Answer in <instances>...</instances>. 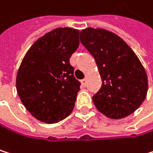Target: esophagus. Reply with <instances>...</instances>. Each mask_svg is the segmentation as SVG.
Here are the masks:
<instances>
[{"mask_svg": "<svg viewBox=\"0 0 153 153\" xmlns=\"http://www.w3.org/2000/svg\"><path fill=\"white\" fill-rule=\"evenodd\" d=\"M82 86H83V87H85V86H86V84H87V80H86V79L82 80Z\"/></svg>", "mask_w": 153, "mask_h": 153, "instance_id": "1", "label": "esophagus"}]
</instances>
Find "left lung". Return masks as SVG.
Returning <instances> with one entry per match:
<instances>
[{"instance_id": "obj_1", "label": "left lung", "mask_w": 153, "mask_h": 153, "mask_svg": "<svg viewBox=\"0 0 153 153\" xmlns=\"http://www.w3.org/2000/svg\"><path fill=\"white\" fill-rule=\"evenodd\" d=\"M81 42L94 58L102 84L92 101L108 118L119 120L134 112L148 91L146 71L130 46L113 32L86 28Z\"/></svg>"}]
</instances>
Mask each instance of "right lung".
Listing matches in <instances>:
<instances>
[{
  "label": "right lung",
  "instance_id": "add662e5",
  "mask_svg": "<svg viewBox=\"0 0 153 153\" xmlns=\"http://www.w3.org/2000/svg\"><path fill=\"white\" fill-rule=\"evenodd\" d=\"M78 30L57 28L30 46L20 65L16 89L30 113L45 123H56L71 114L81 82L70 64L79 47Z\"/></svg>",
  "mask_w": 153,
  "mask_h": 153
}]
</instances>
